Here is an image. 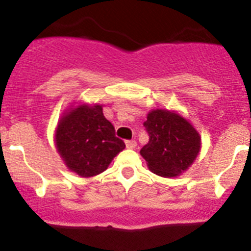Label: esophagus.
Returning <instances> with one entry per match:
<instances>
[{"mask_svg": "<svg viewBox=\"0 0 251 251\" xmlns=\"http://www.w3.org/2000/svg\"><path fill=\"white\" fill-rule=\"evenodd\" d=\"M126 146H127L128 150H133V148L137 147V142L136 141H127L126 142Z\"/></svg>", "mask_w": 251, "mask_h": 251, "instance_id": "1", "label": "esophagus"}]
</instances>
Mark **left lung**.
<instances>
[{"instance_id": "1", "label": "left lung", "mask_w": 251, "mask_h": 251, "mask_svg": "<svg viewBox=\"0 0 251 251\" xmlns=\"http://www.w3.org/2000/svg\"><path fill=\"white\" fill-rule=\"evenodd\" d=\"M150 141L141 150L153 174L175 177L194 163L201 148V137L187 119L167 109H153L143 123Z\"/></svg>"}]
</instances>
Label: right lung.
Here are the masks:
<instances>
[{
    "instance_id": "add662e5",
    "label": "right lung",
    "mask_w": 251,
    "mask_h": 251,
    "mask_svg": "<svg viewBox=\"0 0 251 251\" xmlns=\"http://www.w3.org/2000/svg\"><path fill=\"white\" fill-rule=\"evenodd\" d=\"M55 146L66 167L81 177L104 172L126 148L115 137L101 105L89 104H79L64 113L55 132Z\"/></svg>"
}]
</instances>
